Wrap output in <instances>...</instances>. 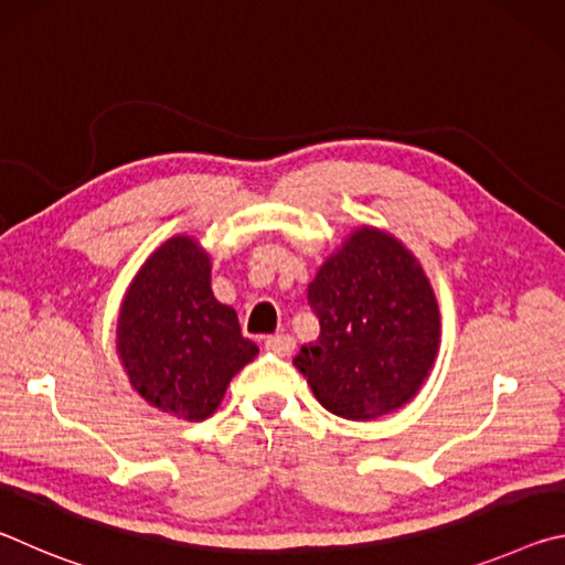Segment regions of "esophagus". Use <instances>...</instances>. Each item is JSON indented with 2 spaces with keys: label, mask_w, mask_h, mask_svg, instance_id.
I'll use <instances>...</instances> for the list:
<instances>
[{
  "label": "esophagus",
  "mask_w": 565,
  "mask_h": 565,
  "mask_svg": "<svg viewBox=\"0 0 565 565\" xmlns=\"http://www.w3.org/2000/svg\"><path fill=\"white\" fill-rule=\"evenodd\" d=\"M294 347H296V341H294V337H289V333H274V337L266 339V351L276 353V356H289Z\"/></svg>",
  "instance_id": "obj_1"
}]
</instances>
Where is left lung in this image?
I'll list each match as a JSON object with an SVG mask.
<instances>
[{"mask_svg": "<svg viewBox=\"0 0 565 565\" xmlns=\"http://www.w3.org/2000/svg\"><path fill=\"white\" fill-rule=\"evenodd\" d=\"M321 333L294 366L319 404L349 420L406 406L434 369L441 311L424 266L394 234L359 226L309 284Z\"/></svg>", "mask_w": 565, "mask_h": 565, "instance_id": "8db88e82", "label": "left lung"}]
</instances>
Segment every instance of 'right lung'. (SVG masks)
I'll return each mask as SVG.
<instances>
[{
    "mask_svg": "<svg viewBox=\"0 0 565 565\" xmlns=\"http://www.w3.org/2000/svg\"><path fill=\"white\" fill-rule=\"evenodd\" d=\"M117 353L149 406L204 420L259 347L242 337L232 306L212 291V259L194 236L167 238L124 294Z\"/></svg>",
    "mask_w": 565,
    "mask_h": 565,
    "instance_id": "right-lung-1",
    "label": "right lung"
}]
</instances>
